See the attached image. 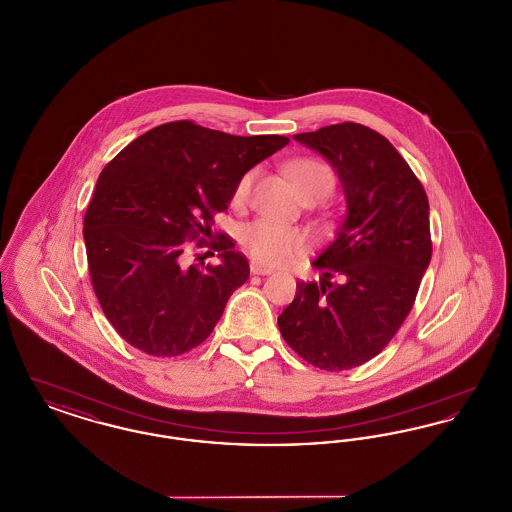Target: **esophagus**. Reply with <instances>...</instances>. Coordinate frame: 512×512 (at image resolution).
<instances>
[{
  "mask_svg": "<svg viewBox=\"0 0 512 512\" xmlns=\"http://www.w3.org/2000/svg\"><path fill=\"white\" fill-rule=\"evenodd\" d=\"M249 270H251V274H261V276H267V274H270L272 270L267 267H261V265H257V263H251V267H249Z\"/></svg>",
  "mask_w": 512,
  "mask_h": 512,
  "instance_id": "34e87169",
  "label": "esophagus"
}]
</instances>
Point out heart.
<instances>
[{
	"mask_svg": "<svg viewBox=\"0 0 512 512\" xmlns=\"http://www.w3.org/2000/svg\"><path fill=\"white\" fill-rule=\"evenodd\" d=\"M255 171H247L236 182L232 203L244 205L251 192ZM290 178L299 195H317L318 199L330 194L334 188V172L318 159H297L290 165ZM238 240L245 253L259 265L286 267L293 263L307 247L305 236L292 226L276 224L272 220H253L240 226Z\"/></svg>",
	"mask_w": 512,
	"mask_h": 512,
	"instance_id": "1",
	"label": "heart"
}]
</instances>
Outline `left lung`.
<instances>
[{"label": "left lung", "instance_id": "1", "mask_svg": "<svg viewBox=\"0 0 512 512\" xmlns=\"http://www.w3.org/2000/svg\"><path fill=\"white\" fill-rule=\"evenodd\" d=\"M293 138L332 163L347 215L313 261L320 282H297L278 328L301 359L341 372L376 357L409 317L432 259L430 205L399 151L365 124Z\"/></svg>", "mask_w": 512, "mask_h": 512}]
</instances>
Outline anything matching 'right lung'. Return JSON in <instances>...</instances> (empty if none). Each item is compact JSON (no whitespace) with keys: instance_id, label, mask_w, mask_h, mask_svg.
Wrapping results in <instances>:
<instances>
[{"instance_id":"right-lung-1","label":"right lung","mask_w":512,"mask_h":512,"mask_svg":"<svg viewBox=\"0 0 512 512\" xmlns=\"http://www.w3.org/2000/svg\"><path fill=\"white\" fill-rule=\"evenodd\" d=\"M288 142L165 122L105 165L84 215V242L99 305L122 340L151 357H178L209 338L249 278L230 236L207 242L213 217L228 209L245 172ZM190 241L217 250L220 265L188 268Z\"/></svg>"}]
</instances>
